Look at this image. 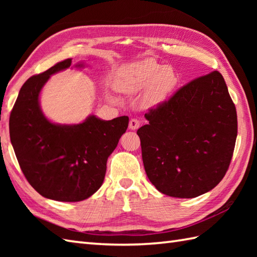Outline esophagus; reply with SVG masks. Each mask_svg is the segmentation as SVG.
Here are the masks:
<instances>
[{"instance_id": "esophagus-1", "label": "esophagus", "mask_w": 257, "mask_h": 257, "mask_svg": "<svg viewBox=\"0 0 257 257\" xmlns=\"http://www.w3.org/2000/svg\"><path fill=\"white\" fill-rule=\"evenodd\" d=\"M140 125H141V121L139 119L134 118L129 121V129H132V130H137Z\"/></svg>"}]
</instances>
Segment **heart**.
I'll use <instances>...</instances> for the list:
<instances>
[{
	"instance_id": "heart-1",
	"label": "heart",
	"mask_w": 257,
	"mask_h": 257,
	"mask_svg": "<svg viewBox=\"0 0 257 257\" xmlns=\"http://www.w3.org/2000/svg\"><path fill=\"white\" fill-rule=\"evenodd\" d=\"M178 75L171 66H162L154 58L129 64L120 73L119 88L135 94L147 86L143 103L145 107H156L165 101L178 85Z\"/></svg>"
}]
</instances>
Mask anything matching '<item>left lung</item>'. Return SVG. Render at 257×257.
Returning <instances> with one entry per match:
<instances>
[{"mask_svg": "<svg viewBox=\"0 0 257 257\" xmlns=\"http://www.w3.org/2000/svg\"><path fill=\"white\" fill-rule=\"evenodd\" d=\"M138 129L145 170L158 191L195 198L220 183L237 136L235 105L214 70L191 80L145 114Z\"/></svg>", "mask_w": 257, "mask_h": 257, "instance_id": "1", "label": "left lung"}]
</instances>
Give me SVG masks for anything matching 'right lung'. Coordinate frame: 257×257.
Returning a JSON list of instances; mask_svg holds the SVG:
<instances>
[{"label":"right lung","instance_id":"right-lung-1","mask_svg":"<svg viewBox=\"0 0 257 257\" xmlns=\"http://www.w3.org/2000/svg\"><path fill=\"white\" fill-rule=\"evenodd\" d=\"M70 64L72 58L65 59L27 79L10 116V138L22 172L41 195L61 202L83 201L101 187L108 157L129 123L127 116L106 121L91 114L78 124H56L43 114V86Z\"/></svg>","mask_w":257,"mask_h":257}]
</instances>
